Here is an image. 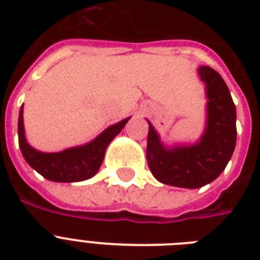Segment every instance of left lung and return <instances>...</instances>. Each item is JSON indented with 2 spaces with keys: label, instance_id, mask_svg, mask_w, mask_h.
Wrapping results in <instances>:
<instances>
[{
  "label": "left lung",
  "instance_id": "1",
  "mask_svg": "<svg viewBox=\"0 0 260 260\" xmlns=\"http://www.w3.org/2000/svg\"><path fill=\"white\" fill-rule=\"evenodd\" d=\"M205 85V128L193 143L166 146L148 122L147 163L151 173L165 185L198 189L213 182L224 171L236 146V108L230 89L209 66L197 69Z\"/></svg>",
  "mask_w": 260,
  "mask_h": 260
}]
</instances>
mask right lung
<instances>
[{
  "mask_svg": "<svg viewBox=\"0 0 260 260\" xmlns=\"http://www.w3.org/2000/svg\"><path fill=\"white\" fill-rule=\"evenodd\" d=\"M24 105L18 114V144L25 162L40 175L52 182H81L94 177L102 165L109 143L125 126L131 117L104 129L89 143L59 151L43 152L30 146L24 128Z\"/></svg>",
  "mask_w": 260,
  "mask_h": 260,
  "instance_id": "right-lung-1",
  "label": "right lung"
}]
</instances>
